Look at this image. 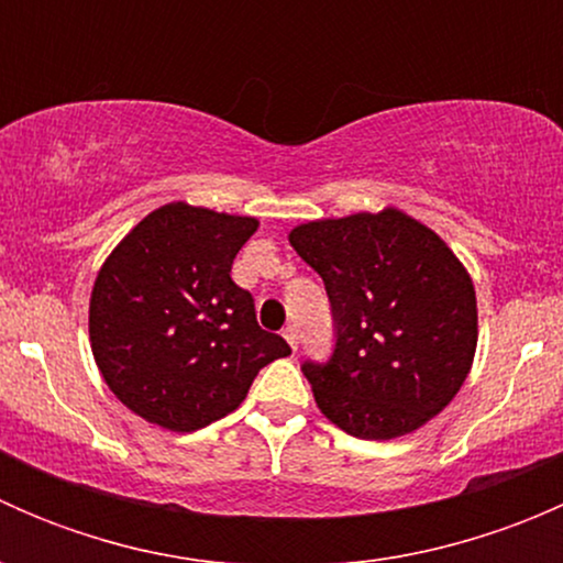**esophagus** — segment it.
Instances as JSON below:
<instances>
[{
    "instance_id": "34e87169",
    "label": "esophagus",
    "mask_w": 563,
    "mask_h": 563,
    "mask_svg": "<svg viewBox=\"0 0 563 563\" xmlns=\"http://www.w3.org/2000/svg\"><path fill=\"white\" fill-rule=\"evenodd\" d=\"M283 338H286V340H288V345H291V349L297 351V345H299V334H297V329H294V327H286V329H283Z\"/></svg>"
}]
</instances>
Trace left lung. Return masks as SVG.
Returning <instances> with one entry per match:
<instances>
[{"mask_svg":"<svg viewBox=\"0 0 563 563\" xmlns=\"http://www.w3.org/2000/svg\"><path fill=\"white\" fill-rule=\"evenodd\" d=\"M288 242L332 302V356L302 365L323 417L389 441L444 411L479 334L474 283L450 245L395 207L310 220Z\"/></svg>","mask_w":563,"mask_h":563,"instance_id":"left-lung-1","label":"left lung"}]
</instances>
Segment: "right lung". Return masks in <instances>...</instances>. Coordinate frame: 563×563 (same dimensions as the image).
Instances as JSON below:
<instances>
[{"label": "right lung", "mask_w": 563, "mask_h": 563, "mask_svg": "<svg viewBox=\"0 0 563 563\" xmlns=\"http://www.w3.org/2000/svg\"><path fill=\"white\" fill-rule=\"evenodd\" d=\"M258 220L166 203L100 266L89 343L108 389L141 419L192 433L236 411L258 371L291 354L255 321L231 264Z\"/></svg>", "instance_id": "add662e5"}]
</instances>
